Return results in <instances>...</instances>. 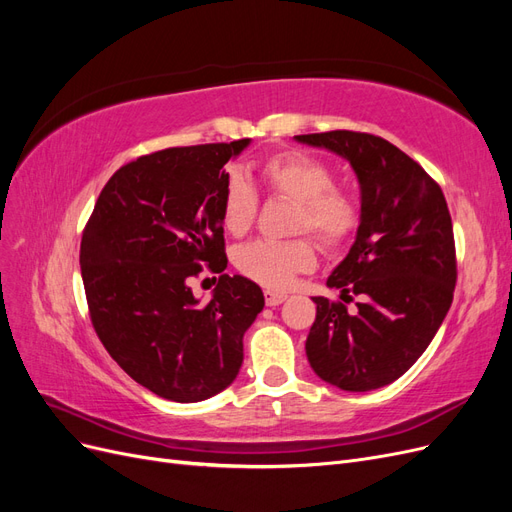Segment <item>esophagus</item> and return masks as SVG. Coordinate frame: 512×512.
I'll return each mask as SVG.
<instances>
[{"instance_id":"esophagus-1","label":"esophagus","mask_w":512,"mask_h":512,"mask_svg":"<svg viewBox=\"0 0 512 512\" xmlns=\"http://www.w3.org/2000/svg\"><path fill=\"white\" fill-rule=\"evenodd\" d=\"M286 299H288V294H286V292H277V290H265V303H267L269 307L282 305Z\"/></svg>"}]
</instances>
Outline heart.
Masks as SVG:
<instances>
[{
    "label": "heart",
    "mask_w": 512,
    "mask_h": 512,
    "mask_svg": "<svg viewBox=\"0 0 512 512\" xmlns=\"http://www.w3.org/2000/svg\"><path fill=\"white\" fill-rule=\"evenodd\" d=\"M267 190L294 200L290 232H312L324 250L342 247L359 226V205L346 192L333 188L331 168L301 151L280 153L260 168ZM258 211V194L241 175H230L220 203L222 224L230 235H245ZM237 269L273 290L288 288L294 275L316 265V252L309 239L288 241L260 239L241 245L235 254Z\"/></svg>",
    "instance_id": "1"
}]
</instances>
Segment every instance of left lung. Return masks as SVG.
<instances>
[{"label":"left lung","mask_w":512,"mask_h":512,"mask_svg":"<svg viewBox=\"0 0 512 512\" xmlns=\"http://www.w3.org/2000/svg\"><path fill=\"white\" fill-rule=\"evenodd\" d=\"M294 141L344 158L361 188V215L346 258L329 275L344 303L312 297L316 320L305 352L316 376L365 393L416 363L453 303V222L440 185L404 151L374 134L322 132Z\"/></svg>","instance_id":"obj_1"}]
</instances>
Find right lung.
I'll return each instance as SVG.
<instances>
[{"label":"right lung","mask_w":512,"mask_h":512,"mask_svg":"<svg viewBox=\"0 0 512 512\" xmlns=\"http://www.w3.org/2000/svg\"><path fill=\"white\" fill-rule=\"evenodd\" d=\"M162 149L108 179L81 241L89 316L117 365L158 397L194 404L224 391L243 363V335L265 307L260 286L220 275L200 303L190 277L224 254L226 162L250 145Z\"/></svg>","instance_id":"right-lung-1"}]
</instances>
